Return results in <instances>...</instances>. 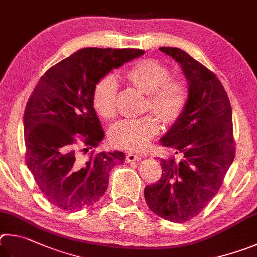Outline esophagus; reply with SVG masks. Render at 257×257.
<instances>
[{"instance_id": "esophagus-1", "label": "esophagus", "mask_w": 257, "mask_h": 257, "mask_svg": "<svg viewBox=\"0 0 257 257\" xmlns=\"http://www.w3.org/2000/svg\"><path fill=\"white\" fill-rule=\"evenodd\" d=\"M141 160V156L137 155V154H128L126 156V161L127 163H133V161H140Z\"/></svg>"}]
</instances>
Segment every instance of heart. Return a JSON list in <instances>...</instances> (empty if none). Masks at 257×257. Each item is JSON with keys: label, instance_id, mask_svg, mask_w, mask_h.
Returning a JSON list of instances; mask_svg holds the SVG:
<instances>
[{"label": "heart", "instance_id": "heart-1", "mask_svg": "<svg viewBox=\"0 0 257 257\" xmlns=\"http://www.w3.org/2000/svg\"><path fill=\"white\" fill-rule=\"evenodd\" d=\"M125 80L146 93L145 111H152L165 125H172L183 116L188 101V89L183 80L170 78L169 70L158 61L146 58L125 72ZM94 111L103 119L117 114V83L111 76L98 81L92 91ZM149 114L137 119H124L110 128L112 145L120 149L140 152L159 132V120Z\"/></svg>", "mask_w": 257, "mask_h": 257}]
</instances>
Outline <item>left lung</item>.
I'll return each instance as SVG.
<instances>
[{
  "label": "left lung",
  "mask_w": 257,
  "mask_h": 257,
  "mask_svg": "<svg viewBox=\"0 0 257 257\" xmlns=\"http://www.w3.org/2000/svg\"><path fill=\"white\" fill-rule=\"evenodd\" d=\"M181 64L188 82L183 116L165 137L178 159H160L163 176L145 188L149 209L172 222L196 217L217 195L235 159L232 111L228 94L212 71L176 47H160Z\"/></svg>",
  "instance_id": "left-lung-1"
}]
</instances>
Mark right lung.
<instances>
[{"mask_svg":"<svg viewBox=\"0 0 257 257\" xmlns=\"http://www.w3.org/2000/svg\"><path fill=\"white\" fill-rule=\"evenodd\" d=\"M145 51L136 48H82L48 69L27 102L24 114L25 159L49 203L78 211L100 200L109 173L123 164L120 151L79 152L97 148L105 133L92 106L96 83Z\"/></svg>","mask_w":257,"mask_h":257,"instance_id":"add662e5","label":"right lung"}]
</instances>
